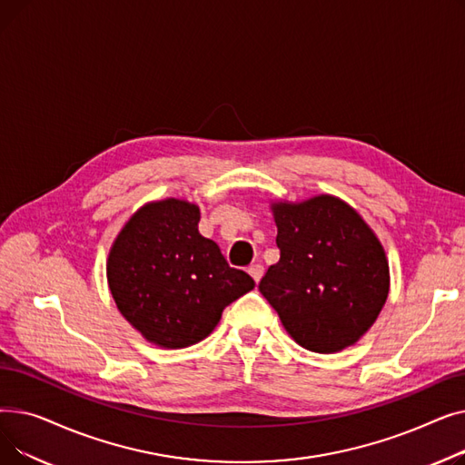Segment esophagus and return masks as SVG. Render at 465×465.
Segmentation results:
<instances>
[{"label":"esophagus","instance_id":"34e87169","mask_svg":"<svg viewBox=\"0 0 465 465\" xmlns=\"http://www.w3.org/2000/svg\"><path fill=\"white\" fill-rule=\"evenodd\" d=\"M249 273H251V277H252L256 282H260V279L263 277V265H262V263H252V265L249 267Z\"/></svg>","mask_w":465,"mask_h":465}]
</instances>
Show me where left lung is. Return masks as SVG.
Listing matches in <instances>:
<instances>
[{
    "instance_id": "1",
    "label": "left lung",
    "mask_w": 465,
    "mask_h": 465,
    "mask_svg": "<svg viewBox=\"0 0 465 465\" xmlns=\"http://www.w3.org/2000/svg\"><path fill=\"white\" fill-rule=\"evenodd\" d=\"M281 260L262 277V296L290 337L331 354L368 331L388 298L390 272L365 220L330 193L272 203Z\"/></svg>"
}]
</instances>
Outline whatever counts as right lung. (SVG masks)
I'll use <instances>...</instances> for the list:
<instances>
[{"label": "right lung", "instance_id": "add662e5", "mask_svg": "<svg viewBox=\"0 0 465 465\" xmlns=\"http://www.w3.org/2000/svg\"><path fill=\"white\" fill-rule=\"evenodd\" d=\"M200 207L167 198L132 214L107 258L122 316L151 343L184 349L205 339L223 311L254 288L214 241L198 232Z\"/></svg>", "mask_w": 465, "mask_h": 465}]
</instances>
